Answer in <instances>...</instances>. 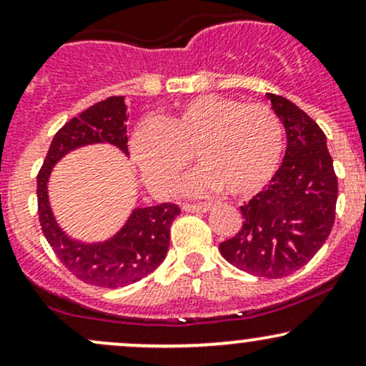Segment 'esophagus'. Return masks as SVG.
<instances>
[{
    "label": "esophagus",
    "instance_id": "esophagus-1",
    "mask_svg": "<svg viewBox=\"0 0 366 366\" xmlns=\"http://www.w3.org/2000/svg\"><path fill=\"white\" fill-rule=\"evenodd\" d=\"M182 208L186 209V212H191V213H204L208 212V209H212V204L209 203H194V204H182Z\"/></svg>",
    "mask_w": 366,
    "mask_h": 366
}]
</instances>
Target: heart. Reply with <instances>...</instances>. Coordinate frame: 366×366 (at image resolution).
<instances>
[{"label": "heart", "instance_id": "1", "mask_svg": "<svg viewBox=\"0 0 366 366\" xmlns=\"http://www.w3.org/2000/svg\"><path fill=\"white\" fill-rule=\"evenodd\" d=\"M284 149V129L263 103L204 94L179 104L172 115L146 122L130 137V154L153 191H172L191 154L201 170L187 180L191 192L222 189L249 196L274 177Z\"/></svg>", "mask_w": 366, "mask_h": 366}]
</instances>
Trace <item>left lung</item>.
I'll list each match as a JSON object with an SVG mask.
<instances>
[{"label":"left lung","instance_id":"8db88e82","mask_svg":"<svg viewBox=\"0 0 366 366\" xmlns=\"http://www.w3.org/2000/svg\"><path fill=\"white\" fill-rule=\"evenodd\" d=\"M267 98L287 136L284 162L268 187L241 207V230L220 242V253L239 270L280 279L305 267L329 237L337 177L317 122L282 96Z\"/></svg>","mask_w":366,"mask_h":366}]
</instances>
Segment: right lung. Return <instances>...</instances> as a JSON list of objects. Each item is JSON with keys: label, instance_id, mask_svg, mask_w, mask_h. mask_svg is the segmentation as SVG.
Instances as JSON below:
<instances>
[{"label": "right lung", "instance_id": "add662e5", "mask_svg": "<svg viewBox=\"0 0 366 366\" xmlns=\"http://www.w3.org/2000/svg\"><path fill=\"white\" fill-rule=\"evenodd\" d=\"M127 107L124 96H110L66 122L54 134L43 167L37 174L39 224L54 254L70 274L82 282L117 289L149 275L165 259L170 244V225L180 213L174 203L136 208L127 224L110 241L84 244L58 227L48 201V179L58 159L69 151L96 142H108L127 154Z\"/></svg>", "mask_w": 366, "mask_h": 366}]
</instances>
